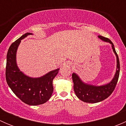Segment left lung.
<instances>
[{
  "label": "left lung",
  "mask_w": 126,
  "mask_h": 126,
  "mask_svg": "<svg viewBox=\"0 0 126 126\" xmlns=\"http://www.w3.org/2000/svg\"><path fill=\"white\" fill-rule=\"evenodd\" d=\"M98 38L105 42L110 43L111 44L113 52L116 57V70L114 77L110 82L107 84L101 86L92 85L84 83L80 79L78 75L76 73L72 74V80L74 82V90L79 99L85 102L88 103H97L104 101L111 95L115 90L119 78L120 64H119V58L115 47L112 42L107 38L102 36H98Z\"/></svg>",
  "instance_id": "obj_1"
}]
</instances>
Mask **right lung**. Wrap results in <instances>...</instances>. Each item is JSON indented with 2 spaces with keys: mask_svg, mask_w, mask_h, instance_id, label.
<instances>
[{
  "mask_svg": "<svg viewBox=\"0 0 126 126\" xmlns=\"http://www.w3.org/2000/svg\"><path fill=\"white\" fill-rule=\"evenodd\" d=\"M31 33H26L13 43L7 52L6 64V80L13 92L22 102L30 105H38L46 102L54 91L53 79L58 74L59 68L43 76L33 78L20 71L16 63V52L22 39Z\"/></svg>",
  "mask_w": 126,
  "mask_h": 126,
  "instance_id": "add662e5",
  "label": "right lung"
}]
</instances>
